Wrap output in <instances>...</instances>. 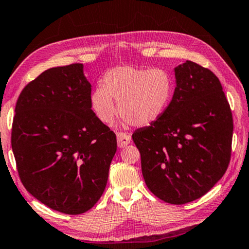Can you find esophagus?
Here are the masks:
<instances>
[{
  "mask_svg": "<svg viewBox=\"0 0 249 249\" xmlns=\"http://www.w3.org/2000/svg\"><path fill=\"white\" fill-rule=\"evenodd\" d=\"M117 139H118V146L120 147V148H124V146H127L128 143L130 142L131 137L130 135H128V133L125 132H118Z\"/></svg>",
  "mask_w": 249,
  "mask_h": 249,
  "instance_id": "esophagus-1",
  "label": "esophagus"
}]
</instances>
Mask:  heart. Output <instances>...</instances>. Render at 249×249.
<instances>
[{"instance_id":"b5f03b06","label":"heart","mask_w":249,"mask_h":249,"mask_svg":"<svg viewBox=\"0 0 249 249\" xmlns=\"http://www.w3.org/2000/svg\"><path fill=\"white\" fill-rule=\"evenodd\" d=\"M174 82L161 68L124 65L107 71L103 86L92 93L91 102L96 117L111 124L119 112L133 125H147L160 118L171 102Z\"/></svg>"}]
</instances>
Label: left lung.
Listing matches in <instances>:
<instances>
[{
	"mask_svg": "<svg viewBox=\"0 0 249 249\" xmlns=\"http://www.w3.org/2000/svg\"><path fill=\"white\" fill-rule=\"evenodd\" d=\"M176 88L161 116L132 133L151 193L184 204L214 186L228 168L233 122L219 78L186 60L175 68Z\"/></svg>",
	"mask_w": 249,
	"mask_h": 249,
	"instance_id": "left-lung-1",
	"label": "left lung"
}]
</instances>
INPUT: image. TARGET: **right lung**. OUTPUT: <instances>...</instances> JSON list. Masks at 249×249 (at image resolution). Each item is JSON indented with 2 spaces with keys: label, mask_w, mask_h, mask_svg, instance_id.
Here are the masks:
<instances>
[{
  "label": "right lung",
  "mask_w": 249,
  "mask_h": 249,
  "mask_svg": "<svg viewBox=\"0 0 249 249\" xmlns=\"http://www.w3.org/2000/svg\"><path fill=\"white\" fill-rule=\"evenodd\" d=\"M82 64L45 71L20 93L11 145L27 191L53 210L81 214L98 202L116 133L93 112Z\"/></svg>",
  "instance_id": "obj_1"
}]
</instances>
